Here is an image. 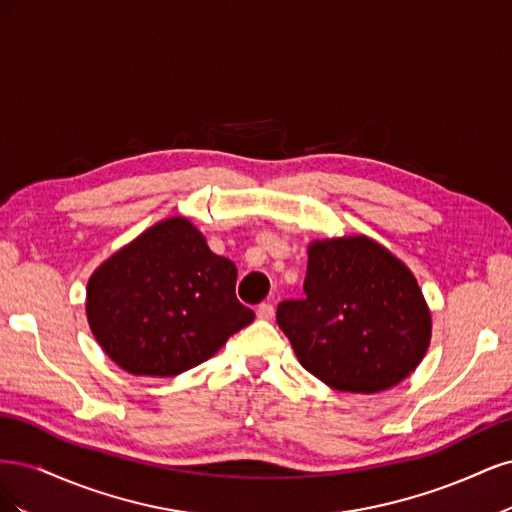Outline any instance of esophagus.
I'll use <instances>...</instances> for the list:
<instances>
[{"instance_id": "1", "label": "esophagus", "mask_w": 512, "mask_h": 512, "mask_svg": "<svg viewBox=\"0 0 512 512\" xmlns=\"http://www.w3.org/2000/svg\"><path fill=\"white\" fill-rule=\"evenodd\" d=\"M256 316H258L260 320H271V318L275 316V307H273L271 303H260V305L256 307Z\"/></svg>"}]
</instances>
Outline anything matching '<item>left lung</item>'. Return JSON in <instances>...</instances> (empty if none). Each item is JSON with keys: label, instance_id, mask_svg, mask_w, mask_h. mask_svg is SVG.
Returning a JSON list of instances; mask_svg holds the SVG:
<instances>
[{"label": "left lung", "instance_id": "left-lung-1", "mask_svg": "<svg viewBox=\"0 0 512 512\" xmlns=\"http://www.w3.org/2000/svg\"><path fill=\"white\" fill-rule=\"evenodd\" d=\"M305 299L277 307L299 363L342 393L374 395L406 380L431 342L414 273L367 235L307 245Z\"/></svg>", "mask_w": 512, "mask_h": 512}]
</instances>
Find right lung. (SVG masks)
Here are the masks:
<instances>
[{
    "label": "right lung",
    "instance_id": "add662e5",
    "mask_svg": "<svg viewBox=\"0 0 512 512\" xmlns=\"http://www.w3.org/2000/svg\"><path fill=\"white\" fill-rule=\"evenodd\" d=\"M235 262L188 218L141 232L91 273L85 312L108 359L132 376L173 378L211 359L254 320L237 301Z\"/></svg>",
    "mask_w": 512,
    "mask_h": 512
}]
</instances>
